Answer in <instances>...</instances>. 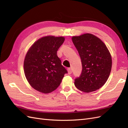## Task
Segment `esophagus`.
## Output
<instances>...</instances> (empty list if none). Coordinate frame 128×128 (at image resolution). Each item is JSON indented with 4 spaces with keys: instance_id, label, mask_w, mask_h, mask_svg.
<instances>
[{
    "instance_id": "34e87169",
    "label": "esophagus",
    "mask_w": 128,
    "mask_h": 128,
    "mask_svg": "<svg viewBox=\"0 0 128 128\" xmlns=\"http://www.w3.org/2000/svg\"><path fill=\"white\" fill-rule=\"evenodd\" d=\"M68 72L69 74H71L72 73V68H68Z\"/></svg>"
}]
</instances>
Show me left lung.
I'll use <instances>...</instances> for the list:
<instances>
[{"mask_svg":"<svg viewBox=\"0 0 128 128\" xmlns=\"http://www.w3.org/2000/svg\"><path fill=\"white\" fill-rule=\"evenodd\" d=\"M78 51L82 65L79 77L75 79V86L84 92L94 91L105 84L112 64V56L102 41L91 34L72 37Z\"/></svg>","mask_w":128,"mask_h":128,"instance_id":"1","label":"left lung"}]
</instances>
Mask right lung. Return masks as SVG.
Listing matches in <instances>:
<instances>
[{"label": "right lung", "mask_w": 128, "mask_h": 128, "mask_svg": "<svg viewBox=\"0 0 128 128\" xmlns=\"http://www.w3.org/2000/svg\"><path fill=\"white\" fill-rule=\"evenodd\" d=\"M64 37H43L34 43L24 61V74L34 89L44 94L54 91L67 70L61 64L57 51Z\"/></svg>", "instance_id": "1"}]
</instances>
